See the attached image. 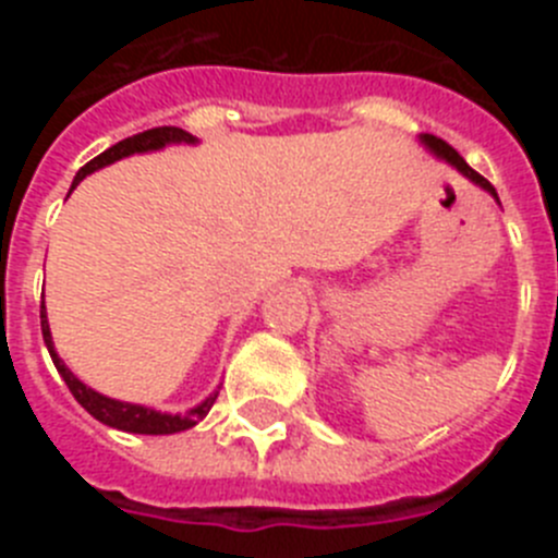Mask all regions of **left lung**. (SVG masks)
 <instances>
[{
  "label": "left lung",
  "mask_w": 558,
  "mask_h": 558,
  "mask_svg": "<svg viewBox=\"0 0 558 558\" xmlns=\"http://www.w3.org/2000/svg\"><path fill=\"white\" fill-rule=\"evenodd\" d=\"M422 142H425V145L430 147L433 153H438V156H441V159H447V161H450L452 167H458V170H461L463 175H466V179H472V181H475V184H481L483 190H489L492 195H495V198H497L495 186H492L489 181L483 179L481 172H475V170H472V167L466 165V161H463V156H461V153L456 150V147H452V145H447L445 140H438V136H433V133H425V136H422Z\"/></svg>",
  "instance_id": "left-lung-1"
}]
</instances>
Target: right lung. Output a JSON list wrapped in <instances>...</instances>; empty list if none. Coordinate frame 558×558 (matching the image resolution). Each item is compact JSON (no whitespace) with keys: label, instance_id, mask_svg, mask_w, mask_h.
Returning <instances> with one entry per match:
<instances>
[{"label":"right lung","instance_id":"right-lung-1","mask_svg":"<svg viewBox=\"0 0 558 558\" xmlns=\"http://www.w3.org/2000/svg\"><path fill=\"white\" fill-rule=\"evenodd\" d=\"M170 142H195V140H192L190 133L181 131V128H175V125H161V128H150V131L133 133V136H128V140L117 142V145H111L108 150H102L100 156H95L92 161H86V165L77 170L75 184L77 181L86 179L88 172L100 170V167L111 165V161L122 159V156H131V153H145V150H159V147L170 145ZM41 335H44V343H47V349H49V357H52V363H56L58 374H61L63 383L69 386L72 397H75L77 402H81V405L97 418V422H102V425H108V427H117V430L145 433V436H167V433H181V430H186V427L198 425L201 418L209 413V408L215 405V399H218V393H211L206 402H201L198 408L186 411L184 416H179V413H175V416H170V413L150 411V408L131 405V402H117V399H108V397H102V393H97V391H92V388L83 386L81 379H77L75 374L63 366V360L58 357L56 347H52V335H49L47 313H44V310H41Z\"/></svg>","mask_w":558,"mask_h":558}]
</instances>
